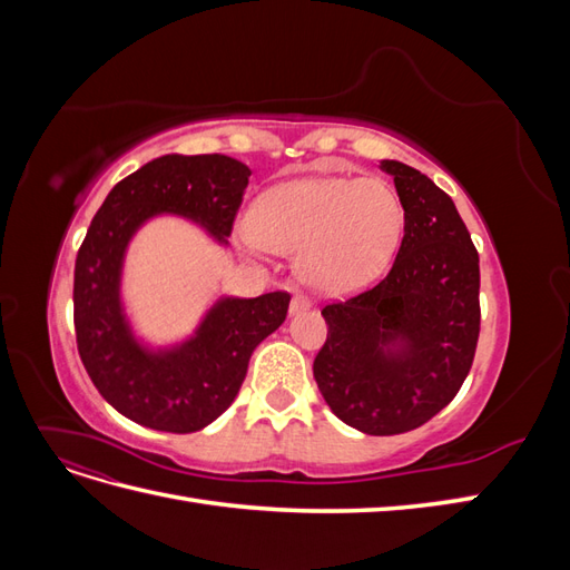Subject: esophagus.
<instances>
[{"label":"esophagus","instance_id":"34e87169","mask_svg":"<svg viewBox=\"0 0 570 570\" xmlns=\"http://www.w3.org/2000/svg\"><path fill=\"white\" fill-rule=\"evenodd\" d=\"M306 308H312V302H308V297L302 295V292H297V295L292 297V302H289V314L295 316V314L306 312Z\"/></svg>","mask_w":570,"mask_h":570}]
</instances>
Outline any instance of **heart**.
<instances>
[{"label": "heart", "mask_w": 570, "mask_h": 570, "mask_svg": "<svg viewBox=\"0 0 570 570\" xmlns=\"http://www.w3.org/2000/svg\"><path fill=\"white\" fill-rule=\"evenodd\" d=\"M247 230L258 247L297 254V273L308 287L347 295L392 262L404 233V206L383 178H302L258 197Z\"/></svg>", "instance_id": "b5f03b06"}]
</instances>
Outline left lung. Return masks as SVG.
Masks as SVG:
<instances>
[{
	"label": "left lung",
	"instance_id": "8db88e82",
	"mask_svg": "<svg viewBox=\"0 0 570 570\" xmlns=\"http://www.w3.org/2000/svg\"><path fill=\"white\" fill-rule=\"evenodd\" d=\"M404 206V237L385 278L327 304L314 377L340 421L400 435L450 404L480 333V266L452 197L402 161H381Z\"/></svg>",
	"mask_w": 570,
	"mask_h": 570
}]
</instances>
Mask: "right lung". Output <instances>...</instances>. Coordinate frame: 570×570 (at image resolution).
Returning <instances> with one entry per match:
<instances>
[{"label":"right lung","instance_id":"1","mask_svg":"<svg viewBox=\"0 0 570 570\" xmlns=\"http://www.w3.org/2000/svg\"><path fill=\"white\" fill-rule=\"evenodd\" d=\"M252 170L223 154H166L120 180L95 214L76 258V342L90 381L126 419L164 433H197L243 387L256 344L287 316V292L220 297L193 337L151 350L135 337L120 299L132 235L154 216L195 220L228 247Z\"/></svg>","mask_w":570,"mask_h":570}]
</instances>
